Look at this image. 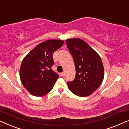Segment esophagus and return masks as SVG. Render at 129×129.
Wrapping results in <instances>:
<instances>
[{
    "mask_svg": "<svg viewBox=\"0 0 129 129\" xmlns=\"http://www.w3.org/2000/svg\"><path fill=\"white\" fill-rule=\"evenodd\" d=\"M60 75L61 76H64L66 75V73H65V72H63L62 73H60Z\"/></svg>",
    "mask_w": 129,
    "mask_h": 129,
    "instance_id": "esophagus-1",
    "label": "esophagus"
}]
</instances>
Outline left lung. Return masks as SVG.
<instances>
[{"label": "left lung", "mask_w": 129, "mask_h": 129, "mask_svg": "<svg viewBox=\"0 0 129 129\" xmlns=\"http://www.w3.org/2000/svg\"><path fill=\"white\" fill-rule=\"evenodd\" d=\"M76 66L73 81L68 82L69 89L80 97H86L98 89L104 79L101 57L85 41L79 38L66 40Z\"/></svg>", "instance_id": "left-lung-1"}]
</instances>
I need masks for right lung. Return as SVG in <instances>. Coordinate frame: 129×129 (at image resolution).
Instances as JSON below:
<instances>
[{
	"label": "right lung",
	"mask_w": 129,
	"mask_h": 129,
	"mask_svg": "<svg viewBox=\"0 0 129 129\" xmlns=\"http://www.w3.org/2000/svg\"><path fill=\"white\" fill-rule=\"evenodd\" d=\"M64 41L50 39L44 41L28 53L20 68V78L26 90L35 96L47 94L59 76L51 67L54 64L53 54L62 46Z\"/></svg>",
	"instance_id": "1"
}]
</instances>
